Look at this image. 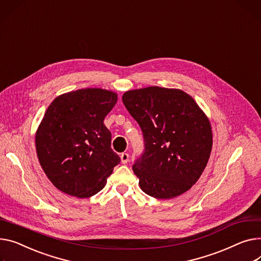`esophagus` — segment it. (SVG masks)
<instances>
[{
    "instance_id": "1",
    "label": "esophagus",
    "mask_w": 261,
    "mask_h": 261,
    "mask_svg": "<svg viewBox=\"0 0 261 261\" xmlns=\"http://www.w3.org/2000/svg\"><path fill=\"white\" fill-rule=\"evenodd\" d=\"M120 161L124 165H126L129 162V154L128 153H121L120 155Z\"/></svg>"
}]
</instances>
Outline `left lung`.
Wrapping results in <instances>:
<instances>
[{"label":"left lung","instance_id":"1","mask_svg":"<svg viewBox=\"0 0 261 261\" xmlns=\"http://www.w3.org/2000/svg\"><path fill=\"white\" fill-rule=\"evenodd\" d=\"M123 102L140 125L144 152L132 166L144 192L159 199L176 197L200 177L212 150V131L196 101L178 89L130 90Z\"/></svg>","mask_w":261,"mask_h":261}]
</instances>
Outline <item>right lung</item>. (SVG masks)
<instances>
[{"label": "right lung", "mask_w": 261, "mask_h": 261, "mask_svg": "<svg viewBox=\"0 0 261 261\" xmlns=\"http://www.w3.org/2000/svg\"><path fill=\"white\" fill-rule=\"evenodd\" d=\"M117 94L87 88L58 96L50 103L36 135L39 162L62 192L90 197L106 186L119 156L111 149L103 119Z\"/></svg>", "instance_id": "add662e5"}]
</instances>
